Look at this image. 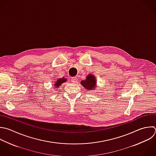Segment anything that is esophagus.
Masks as SVG:
<instances>
[{
    "label": "esophagus",
    "instance_id": "obj_1",
    "mask_svg": "<svg viewBox=\"0 0 156 156\" xmlns=\"http://www.w3.org/2000/svg\"><path fill=\"white\" fill-rule=\"evenodd\" d=\"M71 82L73 83H77V77H73L71 78Z\"/></svg>",
    "mask_w": 156,
    "mask_h": 156
}]
</instances>
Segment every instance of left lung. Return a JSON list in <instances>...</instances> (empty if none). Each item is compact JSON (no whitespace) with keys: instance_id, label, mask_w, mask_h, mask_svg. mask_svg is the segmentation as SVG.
<instances>
[{"instance_id":"8db88e82","label":"left lung","mask_w":156,"mask_h":156,"mask_svg":"<svg viewBox=\"0 0 156 156\" xmlns=\"http://www.w3.org/2000/svg\"><path fill=\"white\" fill-rule=\"evenodd\" d=\"M80 83L87 90H94V89L96 88L97 86L96 77L91 74H88L87 76L86 77V79L85 80H82L80 82Z\"/></svg>"}]
</instances>
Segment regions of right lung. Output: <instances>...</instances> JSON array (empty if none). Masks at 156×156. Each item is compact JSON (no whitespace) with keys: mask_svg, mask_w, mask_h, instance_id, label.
I'll list each match as a JSON object with an SVG mask.
<instances>
[{"mask_svg":"<svg viewBox=\"0 0 156 156\" xmlns=\"http://www.w3.org/2000/svg\"><path fill=\"white\" fill-rule=\"evenodd\" d=\"M67 81V79L66 78H65L64 77H62V78H58L56 81H55V83L54 84V87L55 88H58L64 82H66Z\"/></svg>","mask_w":156,"mask_h":156,"instance_id":"obj_1","label":"right lung"}]
</instances>
